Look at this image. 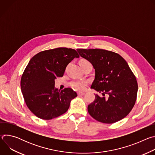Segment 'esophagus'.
Here are the masks:
<instances>
[{"instance_id":"34e87169","label":"esophagus","mask_w":155,"mask_h":155,"mask_svg":"<svg viewBox=\"0 0 155 155\" xmlns=\"http://www.w3.org/2000/svg\"><path fill=\"white\" fill-rule=\"evenodd\" d=\"M77 94L78 96H84L85 94L84 93H80V92H78Z\"/></svg>"}]
</instances>
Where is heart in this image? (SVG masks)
<instances>
[{
    "mask_svg": "<svg viewBox=\"0 0 155 155\" xmlns=\"http://www.w3.org/2000/svg\"><path fill=\"white\" fill-rule=\"evenodd\" d=\"M83 61H87L84 59H82L80 61V62ZM88 82L87 81L85 80H74L71 83V86L74 88L75 90L77 91H84L86 88V86H87Z\"/></svg>",
    "mask_w": 155,
    "mask_h": 155,
    "instance_id": "obj_1",
    "label": "heart"
}]
</instances>
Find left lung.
Masks as SVG:
<instances>
[{
    "label": "left lung",
    "instance_id": "1",
    "mask_svg": "<svg viewBox=\"0 0 155 155\" xmlns=\"http://www.w3.org/2000/svg\"><path fill=\"white\" fill-rule=\"evenodd\" d=\"M95 69L91 88L102 93L88 105L87 111L96 120L107 124L126 117L135 105L138 90L136 78L126 61L118 53L102 49H77ZM108 94V97L104 95Z\"/></svg>",
    "mask_w": 155,
    "mask_h": 155
}]
</instances>
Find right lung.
I'll use <instances>...</instances> for the list:
<instances>
[{"instance_id":"1","label":"right lung","mask_w":155,"mask_h":155,"mask_svg":"<svg viewBox=\"0 0 155 155\" xmlns=\"http://www.w3.org/2000/svg\"><path fill=\"white\" fill-rule=\"evenodd\" d=\"M75 58H79L76 50L62 47L41 51L29 61L21 77V89L26 105L38 118L49 120L61 116L77 96L70 87L61 91L54 87V80L63 76Z\"/></svg>"}]
</instances>
